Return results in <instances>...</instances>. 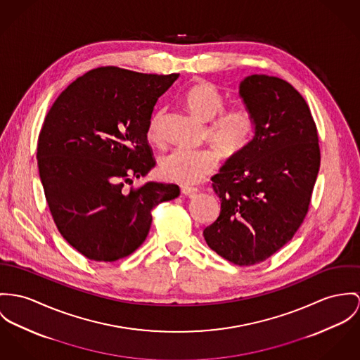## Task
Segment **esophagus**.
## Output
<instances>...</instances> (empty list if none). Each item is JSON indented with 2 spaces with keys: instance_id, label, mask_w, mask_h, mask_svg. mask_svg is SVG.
I'll use <instances>...</instances> for the list:
<instances>
[{
  "instance_id": "1",
  "label": "esophagus",
  "mask_w": 360,
  "mask_h": 360,
  "mask_svg": "<svg viewBox=\"0 0 360 360\" xmlns=\"http://www.w3.org/2000/svg\"><path fill=\"white\" fill-rule=\"evenodd\" d=\"M181 192L185 195H194V194L198 193V191L195 188H188V186H182Z\"/></svg>"
}]
</instances>
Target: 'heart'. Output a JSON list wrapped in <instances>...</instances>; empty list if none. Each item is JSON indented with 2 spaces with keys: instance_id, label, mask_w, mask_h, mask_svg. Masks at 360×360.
<instances>
[{
  "instance_id": "b5f03b06",
  "label": "heart",
  "mask_w": 360,
  "mask_h": 360,
  "mask_svg": "<svg viewBox=\"0 0 360 360\" xmlns=\"http://www.w3.org/2000/svg\"><path fill=\"white\" fill-rule=\"evenodd\" d=\"M185 103L198 119L210 122L207 137L223 156H237L248 146L255 130V120L245 104L240 103L223 110L224 96L211 82L195 83L188 90ZM162 122L163 113L159 112L150 120L149 141L156 143L163 141ZM217 165L218 155L212 149L176 148L160 159L159 169L168 181L191 186L202 182Z\"/></svg>"
}]
</instances>
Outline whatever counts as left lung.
I'll list each match as a JSON object with an SVG mask.
<instances>
[{
  "mask_svg": "<svg viewBox=\"0 0 360 360\" xmlns=\"http://www.w3.org/2000/svg\"><path fill=\"white\" fill-rule=\"evenodd\" d=\"M240 97L253 115V139L211 178L221 214L202 234L226 260L252 266L274 255L302 226L321 150L311 111L290 83L255 74L240 83Z\"/></svg>",
  "mask_w": 360,
  "mask_h": 360,
  "instance_id": "1",
  "label": "left lung"
}]
</instances>
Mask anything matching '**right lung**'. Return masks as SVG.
I'll return each mask as SVG.
<instances>
[{
	"instance_id": "right-lung-1",
	"label": "right lung",
	"mask_w": 360,
	"mask_h": 360,
	"mask_svg": "<svg viewBox=\"0 0 360 360\" xmlns=\"http://www.w3.org/2000/svg\"><path fill=\"white\" fill-rule=\"evenodd\" d=\"M179 74L100 67L71 83L48 112L38 137L39 178L65 241L96 262H115L145 241L152 210L179 195L174 184L146 182L156 162L148 129L158 98Z\"/></svg>"
}]
</instances>
